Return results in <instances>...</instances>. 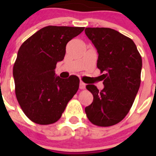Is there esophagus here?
I'll return each mask as SVG.
<instances>
[{"label": "esophagus", "mask_w": 156, "mask_h": 156, "mask_svg": "<svg viewBox=\"0 0 156 156\" xmlns=\"http://www.w3.org/2000/svg\"><path fill=\"white\" fill-rule=\"evenodd\" d=\"M85 87H86V85H85L84 83L80 81V89H85Z\"/></svg>", "instance_id": "34e87169"}]
</instances>
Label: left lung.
Wrapping results in <instances>:
<instances>
[{"label":"left lung","instance_id":"left-lung-1","mask_svg":"<svg viewBox=\"0 0 156 156\" xmlns=\"http://www.w3.org/2000/svg\"><path fill=\"white\" fill-rule=\"evenodd\" d=\"M85 34L98 53L97 67L104 88L86 87L93 102L85 108L88 119L96 126H110L124 119L134 101L140 84L142 59L134 42L110 28H86Z\"/></svg>","mask_w":156,"mask_h":156}]
</instances>
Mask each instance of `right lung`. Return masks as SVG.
<instances>
[{"instance_id": "add662e5", "label": "right lung", "mask_w": 156, "mask_h": 156, "mask_svg": "<svg viewBox=\"0 0 156 156\" xmlns=\"http://www.w3.org/2000/svg\"><path fill=\"white\" fill-rule=\"evenodd\" d=\"M84 27H44L21 45L13 66L16 95L25 115L37 124L57 122L79 89L76 76H56L58 62L64 59L67 43Z\"/></svg>"}]
</instances>
